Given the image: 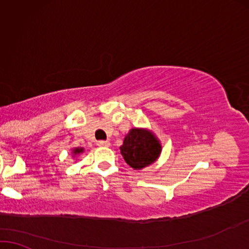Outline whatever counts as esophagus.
<instances>
[{"label": "esophagus", "mask_w": 249, "mask_h": 249, "mask_svg": "<svg viewBox=\"0 0 249 249\" xmlns=\"http://www.w3.org/2000/svg\"><path fill=\"white\" fill-rule=\"evenodd\" d=\"M97 144L99 147H109V145H110V142L100 140V141H97Z\"/></svg>", "instance_id": "obj_1"}]
</instances>
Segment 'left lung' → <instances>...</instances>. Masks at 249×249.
<instances>
[{"label": "left lung", "instance_id": "1", "mask_svg": "<svg viewBox=\"0 0 249 249\" xmlns=\"http://www.w3.org/2000/svg\"><path fill=\"white\" fill-rule=\"evenodd\" d=\"M119 149L126 164L134 170H142L154 164L161 154L158 138L150 130L141 127L131 128Z\"/></svg>", "mask_w": 249, "mask_h": 249}]
</instances>
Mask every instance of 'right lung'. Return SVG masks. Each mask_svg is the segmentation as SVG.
Here are the masks:
<instances>
[{"label":"right lung","mask_w":249,"mask_h":249,"mask_svg":"<svg viewBox=\"0 0 249 249\" xmlns=\"http://www.w3.org/2000/svg\"><path fill=\"white\" fill-rule=\"evenodd\" d=\"M83 152H84V148H72L71 149V156L72 157H75V156H77V155H81V154H83Z\"/></svg>","instance_id":"add662e5"}]
</instances>
